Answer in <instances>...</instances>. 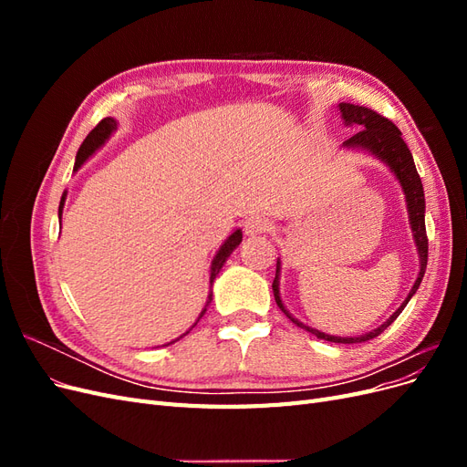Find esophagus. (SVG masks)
Here are the masks:
<instances>
[{
    "label": "esophagus",
    "mask_w": 467,
    "mask_h": 467,
    "mask_svg": "<svg viewBox=\"0 0 467 467\" xmlns=\"http://www.w3.org/2000/svg\"><path fill=\"white\" fill-rule=\"evenodd\" d=\"M268 225H271V223H268V220H266L265 216L255 214V216H249V218L244 222V230H245L247 235H257V234L266 232Z\"/></svg>",
    "instance_id": "obj_1"
}]
</instances>
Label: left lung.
I'll use <instances>...</instances> for the list:
<instances>
[{
    "label": "left lung",
    "mask_w": 467,
    "mask_h": 467,
    "mask_svg": "<svg viewBox=\"0 0 467 467\" xmlns=\"http://www.w3.org/2000/svg\"><path fill=\"white\" fill-rule=\"evenodd\" d=\"M338 110H341V115L347 124H357L358 129H362L355 136L345 140L343 146L345 148H362L366 151H370L372 155H376L378 160L388 163L391 171L395 173V177H398V181L401 182V189L405 192L407 210H409V223H411L415 245L419 251V261H420L419 276L415 280L411 292H409V296L405 298V302L398 309H395V314H391V317L388 321H384V325H379L378 329L366 333V335H360V337H333V335L307 327V325L300 323L298 319H294L286 312L285 304H282V300H280V292H278L280 261H276V276L273 280V292H275V300H276L278 307L286 314V317L294 325H298V327L314 333L317 338H323V341L350 345V343L370 341V338L378 337L386 327H389V325L398 319V316L403 312V307L407 306L409 300H411V296L417 292L422 276H425L427 259H429V239H427V228H425V191H422V182L417 173L413 155H411V151H409L407 144L401 138V130L389 119L381 117L379 112H376L368 107H360V105H352V103H338Z\"/></svg>",
    "instance_id": "left-lung-1"
}]
</instances>
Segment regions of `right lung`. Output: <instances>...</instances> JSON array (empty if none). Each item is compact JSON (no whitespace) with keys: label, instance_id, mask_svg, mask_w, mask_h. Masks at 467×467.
I'll use <instances>...</instances> for the list:
<instances>
[{"label":"right lung","instance_id":"add662e5","mask_svg":"<svg viewBox=\"0 0 467 467\" xmlns=\"http://www.w3.org/2000/svg\"><path fill=\"white\" fill-rule=\"evenodd\" d=\"M117 130V120L115 119H110V117H107V119H103L101 122H99L95 129L88 134V138L83 140V144L79 146V150H78V155H76V165H74V171H78V169L83 165V161H88L91 155L101 148L107 140H109V136ZM64 201H66V194L62 196V201H60V208H58V214H62V208H64ZM242 237H244V234H242V230H235L228 239H225L223 242V245L218 249V253H216V257H214V261H212V266H210V294H208V302H206V306H204V309L201 312V316H199V319L204 316V312H206V307H208V304L212 302V282H214V278L218 276V273H220V268L223 266V263L228 261V257L232 255L234 253V249L242 244ZM199 319H196V323H199ZM194 323V325H196ZM192 325V327H194ZM191 327V329H192ZM189 329V331H191ZM187 331V333H189ZM187 333H182L181 337H185Z\"/></svg>","mask_w":467,"mask_h":467}]
</instances>
